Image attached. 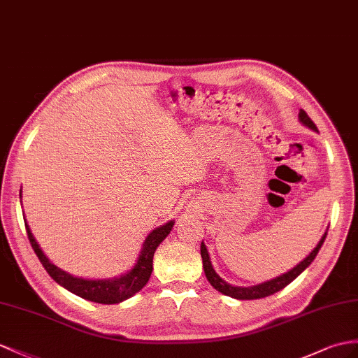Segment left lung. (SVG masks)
<instances>
[{
  "label": "left lung",
  "instance_id": "1",
  "mask_svg": "<svg viewBox=\"0 0 358 358\" xmlns=\"http://www.w3.org/2000/svg\"><path fill=\"white\" fill-rule=\"evenodd\" d=\"M299 121H301L303 126H307L308 129L317 132L316 124L313 123L311 118L307 115V112H305L303 109L299 110ZM325 238H327V232L322 235V238L317 243V246L310 252V255L307 258H303L298 266H294L287 273H282L280 276L273 278V280L266 281V282H261L258 285H252V287H235V285L228 284L224 280H222V278L215 273V270H214V267L211 264V258H209L208 249H206L203 241H202V246H200V255H202L203 270H205L206 280L209 281V284L214 287L215 290H219L220 293H223L226 296H231V298L241 299V301H245V299H261V298H266V296H270V294H273L276 292L282 290L285 285H289L293 280H296V278H298L303 272V270L307 268L313 263V261H315L319 249L322 248V245H324Z\"/></svg>",
  "mask_w": 358,
  "mask_h": 358
}]
</instances>
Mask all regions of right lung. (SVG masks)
I'll use <instances>...</instances> for the list:
<instances>
[{
    "mask_svg": "<svg viewBox=\"0 0 358 358\" xmlns=\"http://www.w3.org/2000/svg\"><path fill=\"white\" fill-rule=\"evenodd\" d=\"M21 194L22 189L20 191V196ZM173 224L174 220H170L147 235L135 266L130 268L129 272L123 273L121 276L112 278V280H83V278H77L66 273L65 270L55 266L45 257V254H43L42 249L39 248L36 238L33 237L27 222H25V229H27V235L34 254L38 255L43 268L47 270L48 275L53 278L59 285H62L68 292L80 296V298L86 301L99 303H120L129 298H132L135 293H138L147 282H149L153 270L155 250L170 234Z\"/></svg>",
    "mask_w": 358,
    "mask_h": 358,
    "instance_id": "add662e5",
    "label": "right lung"
}]
</instances>
